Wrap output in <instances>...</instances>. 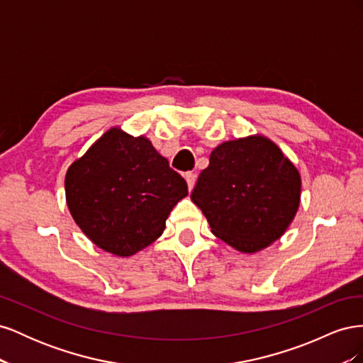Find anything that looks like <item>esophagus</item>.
I'll use <instances>...</instances> for the list:
<instances>
[{
	"label": "esophagus",
	"mask_w": 363,
	"mask_h": 363,
	"mask_svg": "<svg viewBox=\"0 0 363 363\" xmlns=\"http://www.w3.org/2000/svg\"><path fill=\"white\" fill-rule=\"evenodd\" d=\"M184 179H186V183H188L189 191H192L194 184H195V182H196V174H195V172H186V174H184Z\"/></svg>",
	"instance_id": "esophagus-1"
}]
</instances>
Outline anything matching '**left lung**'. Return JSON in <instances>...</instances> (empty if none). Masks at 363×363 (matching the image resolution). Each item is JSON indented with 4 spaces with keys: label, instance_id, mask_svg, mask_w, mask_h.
I'll return each mask as SVG.
<instances>
[{
    "label": "left lung",
    "instance_id": "1",
    "mask_svg": "<svg viewBox=\"0 0 363 363\" xmlns=\"http://www.w3.org/2000/svg\"><path fill=\"white\" fill-rule=\"evenodd\" d=\"M300 192V174L280 148L263 136H248L212 151L191 199L216 238L256 252L286 232Z\"/></svg>",
    "mask_w": 363,
    "mask_h": 363
}]
</instances>
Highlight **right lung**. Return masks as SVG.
Listing matches in <instances>:
<instances>
[{
  "instance_id": "add662e5",
  "label": "right lung",
  "mask_w": 363,
  "mask_h": 363,
  "mask_svg": "<svg viewBox=\"0 0 363 363\" xmlns=\"http://www.w3.org/2000/svg\"><path fill=\"white\" fill-rule=\"evenodd\" d=\"M69 212L95 245L128 257L163 233L188 184L144 138L111 128L65 177Z\"/></svg>"
}]
</instances>
